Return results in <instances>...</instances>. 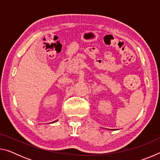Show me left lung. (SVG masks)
Segmentation results:
<instances>
[{
    "label": "left lung",
    "mask_w": 160,
    "mask_h": 160,
    "mask_svg": "<svg viewBox=\"0 0 160 160\" xmlns=\"http://www.w3.org/2000/svg\"><path fill=\"white\" fill-rule=\"evenodd\" d=\"M111 130H112V129H111ZM112 130H113V129H112ZM114 131H115V130H114Z\"/></svg>",
    "instance_id": "8db88e82"
}]
</instances>
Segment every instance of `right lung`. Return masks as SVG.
<instances>
[{
    "mask_svg": "<svg viewBox=\"0 0 160 160\" xmlns=\"http://www.w3.org/2000/svg\"><path fill=\"white\" fill-rule=\"evenodd\" d=\"M58 120H56V121H53V122H51V123H55V122H56V121H57Z\"/></svg>",
    "mask_w": 160,
    "mask_h": 160,
    "instance_id": "right-lung-1",
    "label": "right lung"
}]
</instances>
